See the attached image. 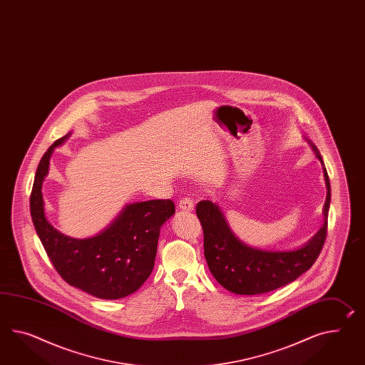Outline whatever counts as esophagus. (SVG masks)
<instances>
[{
  "label": "esophagus",
  "mask_w": 365,
  "mask_h": 365,
  "mask_svg": "<svg viewBox=\"0 0 365 365\" xmlns=\"http://www.w3.org/2000/svg\"><path fill=\"white\" fill-rule=\"evenodd\" d=\"M178 207L182 211H192L194 210V202L191 197H182L179 200Z\"/></svg>",
  "instance_id": "esophagus-1"
}]
</instances>
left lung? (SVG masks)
I'll use <instances>...</instances> for the list:
<instances>
[{"instance_id": "8db88e82", "label": "left lung", "mask_w": 365, "mask_h": 365, "mask_svg": "<svg viewBox=\"0 0 365 365\" xmlns=\"http://www.w3.org/2000/svg\"><path fill=\"white\" fill-rule=\"evenodd\" d=\"M312 146L323 163L318 149L312 143ZM324 179L327 186L324 224L304 247L292 252L249 248L232 233L217 205L210 200L199 202L196 215L205 235V259L216 281L232 293L256 295L290 284L307 272L319 257L327 237L331 187L326 168Z\"/></svg>"}]
</instances>
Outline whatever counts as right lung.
<instances>
[{"instance_id":"obj_1","label":"right lung","mask_w":365,"mask_h":365,"mask_svg":"<svg viewBox=\"0 0 365 365\" xmlns=\"http://www.w3.org/2000/svg\"><path fill=\"white\" fill-rule=\"evenodd\" d=\"M47 149L36 169L30 212L36 233L59 276L71 286L101 299H118L138 290L154 267L162 224L175 214L170 199L126 205L106 231L91 239H72L46 220L42 182L53 148Z\"/></svg>"}]
</instances>
